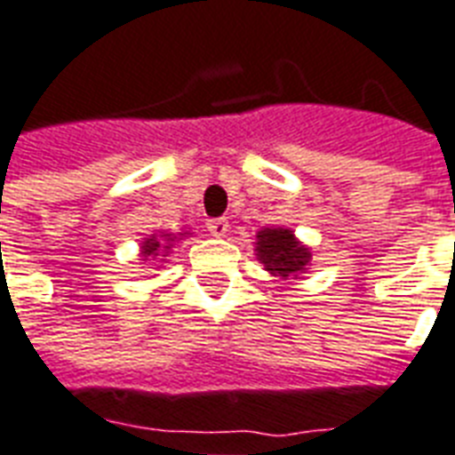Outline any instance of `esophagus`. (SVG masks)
<instances>
[{"label": "esophagus", "mask_w": 455, "mask_h": 455, "mask_svg": "<svg viewBox=\"0 0 455 455\" xmlns=\"http://www.w3.org/2000/svg\"><path fill=\"white\" fill-rule=\"evenodd\" d=\"M208 232L213 235V237H223L225 232L230 230V225H228V220L225 218H213V220H208Z\"/></svg>", "instance_id": "esophagus-1"}]
</instances>
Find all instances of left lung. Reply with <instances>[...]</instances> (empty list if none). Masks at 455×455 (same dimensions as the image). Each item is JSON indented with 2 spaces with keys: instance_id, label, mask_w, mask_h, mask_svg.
<instances>
[{
  "instance_id": "1",
  "label": "left lung",
  "mask_w": 455,
  "mask_h": 455,
  "mask_svg": "<svg viewBox=\"0 0 455 455\" xmlns=\"http://www.w3.org/2000/svg\"><path fill=\"white\" fill-rule=\"evenodd\" d=\"M256 237H259L256 242L259 254L256 256L266 266V271H271L273 275H280V278H290L295 273L305 271L312 254L292 237V232L285 228H266Z\"/></svg>"
}]
</instances>
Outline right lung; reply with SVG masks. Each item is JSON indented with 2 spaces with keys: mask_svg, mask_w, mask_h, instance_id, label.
I'll return each mask as SVG.
<instances>
[{
  "mask_svg": "<svg viewBox=\"0 0 455 455\" xmlns=\"http://www.w3.org/2000/svg\"><path fill=\"white\" fill-rule=\"evenodd\" d=\"M163 240H165V242H172V240H170V237H167V235H163ZM165 242L156 240V237H153V240H148V242H143V254H146V256L158 254V251H160L158 247H163ZM167 249H170V247H167Z\"/></svg>",
  "mask_w": 455,
  "mask_h": 455,
  "instance_id": "right-lung-1",
  "label": "right lung"
}]
</instances>
